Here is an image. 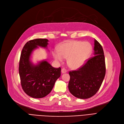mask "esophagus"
I'll list each match as a JSON object with an SVG mask.
<instances>
[{"instance_id":"1","label":"esophagus","mask_w":124,"mask_h":124,"mask_svg":"<svg viewBox=\"0 0 124 124\" xmlns=\"http://www.w3.org/2000/svg\"><path fill=\"white\" fill-rule=\"evenodd\" d=\"M61 72H62V73H66L67 72V70L65 68H63L61 70Z\"/></svg>"}]
</instances>
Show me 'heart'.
Masks as SVG:
<instances>
[{
	"label": "heart",
	"mask_w": 124,
	"mask_h": 124,
	"mask_svg": "<svg viewBox=\"0 0 124 124\" xmlns=\"http://www.w3.org/2000/svg\"><path fill=\"white\" fill-rule=\"evenodd\" d=\"M92 50V46L89 42L69 41L61 44L58 50H53L52 55L59 62H62L64 58H67V62L69 67L77 69L87 60Z\"/></svg>",
	"instance_id": "heart-1"
}]
</instances>
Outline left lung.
<instances>
[{"label":"left lung","mask_w":124,"mask_h":124,"mask_svg":"<svg viewBox=\"0 0 124 124\" xmlns=\"http://www.w3.org/2000/svg\"><path fill=\"white\" fill-rule=\"evenodd\" d=\"M94 56L77 70L69 72L68 89L77 98L86 99L98 92L106 74V64L101 45L94 39Z\"/></svg>","instance_id":"left-lung-1"}]
</instances>
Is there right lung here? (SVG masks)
<instances>
[{
  "label": "right lung",
  "mask_w": 124,
  "mask_h": 124,
  "mask_svg": "<svg viewBox=\"0 0 124 124\" xmlns=\"http://www.w3.org/2000/svg\"><path fill=\"white\" fill-rule=\"evenodd\" d=\"M48 40L36 39L25 44L21 54L19 74L24 93L33 98L40 99L47 95L53 89L57 79L61 76V68H54L47 61L34 65L30 57L35 49L40 46L47 48Z\"/></svg>",
  "instance_id": "obj_1"
}]
</instances>
